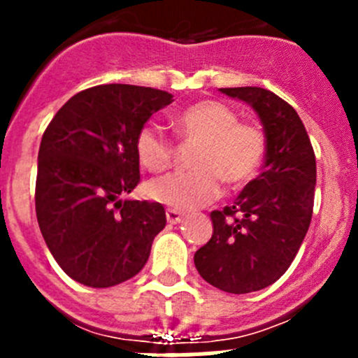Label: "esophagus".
<instances>
[{"instance_id": "esophagus-1", "label": "esophagus", "mask_w": 358, "mask_h": 358, "mask_svg": "<svg viewBox=\"0 0 358 358\" xmlns=\"http://www.w3.org/2000/svg\"><path fill=\"white\" fill-rule=\"evenodd\" d=\"M166 220H169L170 224H181L182 220H185V215L181 213V211H177V210H166Z\"/></svg>"}]
</instances>
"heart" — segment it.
<instances>
[{
  "label": "heart",
  "mask_w": 358,
  "mask_h": 358,
  "mask_svg": "<svg viewBox=\"0 0 358 358\" xmlns=\"http://www.w3.org/2000/svg\"><path fill=\"white\" fill-rule=\"evenodd\" d=\"M177 136L197 141L194 172H179L147 185L152 201L177 211H194L220 197L222 185L231 188L249 182L265 156V134L251 123H240L226 103L202 100L185 107L173 118ZM138 161L145 170L164 172L172 164L173 145L157 125L147 123L134 140Z\"/></svg>",
  "instance_id": "1"
}]
</instances>
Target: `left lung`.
I'll return each mask as SVG.
<instances>
[{"mask_svg": "<svg viewBox=\"0 0 358 358\" xmlns=\"http://www.w3.org/2000/svg\"><path fill=\"white\" fill-rule=\"evenodd\" d=\"M220 93L258 115L265 161L233 206L211 211L213 235L194 262L210 285L248 294L280 280L301 248L314 210L315 156L301 118L273 91L222 87Z\"/></svg>", "mask_w": 358, "mask_h": 358, "instance_id": "8db88e82", "label": "left lung"}]
</instances>
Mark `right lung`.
Returning <instances> with one entry per match:
<instances>
[{
    "label": "right lung",
    "mask_w": 358,
    "mask_h": 358,
    "mask_svg": "<svg viewBox=\"0 0 358 358\" xmlns=\"http://www.w3.org/2000/svg\"><path fill=\"white\" fill-rule=\"evenodd\" d=\"M173 102L166 91L94 85L59 109L41 140L36 213L61 268L93 289L140 273L166 226L159 202L123 199L140 182L136 134Z\"/></svg>",
    "instance_id": "add662e5"
}]
</instances>
